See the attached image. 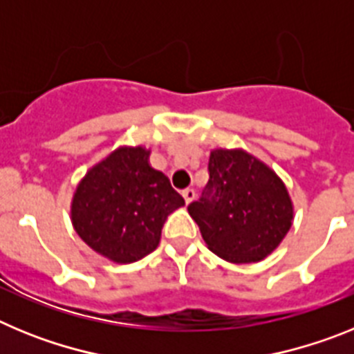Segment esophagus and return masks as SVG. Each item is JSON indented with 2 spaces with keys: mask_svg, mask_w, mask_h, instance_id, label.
<instances>
[{
  "mask_svg": "<svg viewBox=\"0 0 354 354\" xmlns=\"http://www.w3.org/2000/svg\"><path fill=\"white\" fill-rule=\"evenodd\" d=\"M183 196H184V200H186V204H192L193 200H195V189L187 187V189H184L183 192Z\"/></svg>",
  "mask_w": 354,
  "mask_h": 354,
  "instance_id": "esophagus-1",
  "label": "esophagus"
}]
</instances>
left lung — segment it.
Masks as SVG:
<instances>
[{
	"label": "left lung",
	"instance_id": "left-lung-1",
	"mask_svg": "<svg viewBox=\"0 0 354 354\" xmlns=\"http://www.w3.org/2000/svg\"><path fill=\"white\" fill-rule=\"evenodd\" d=\"M187 212L223 261L252 264L274 252L292 227L294 204L277 171L241 149H212L204 198Z\"/></svg>",
	"mask_w": 354,
	"mask_h": 354
}]
</instances>
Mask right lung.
Instances as JSON below:
<instances>
[{
	"label": "right lung",
	"instance_id": "1",
	"mask_svg": "<svg viewBox=\"0 0 354 354\" xmlns=\"http://www.w3.org/2000/svg\"><path fill=\"white\" fill-rule=\"evenodd\" d=\"M149 158L150 149L143 145L117 147L88 168L72 195L76 234L115 264H131L154 252L167 218L184 205Z\"/></svg>",
	"mask_w": 354,
	"mask_h": 354
}]
</instances>
